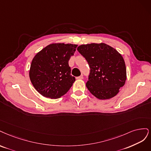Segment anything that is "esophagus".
<instances>
[{
    "label": "esophagus",
    "instance_id": "esophagus-1",
    "mask_svg": "<svg viewBox=\"0 0 151 151\" xmlns=\"http://www.w3.org/2000/svg\"><path fill=\"white\" fill-rule=\"evenodd\" d=\"M83 78V77L82 75H81V76H78V77L76 78V80H82Z\"/></svg>",
    "mask_w": 151,
    "mask_h": 151
}]
</instances>
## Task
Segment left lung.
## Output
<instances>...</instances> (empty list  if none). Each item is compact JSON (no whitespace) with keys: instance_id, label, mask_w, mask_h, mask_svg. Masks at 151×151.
Masks as SVG:
<instances>
[{"instance_id":"1","label":"left lung","mask_w":151,"mask_h":151,"mask_svg":"<svg viewBox=\"0 0 151 151\" xmlns=\"http://www.w3.org/2000/svg\"><path fill=\"white\" fill-rule=\"evenodd\" d=\"M77 50L85 58L90 68L86 88L96 98L107 100L117 95L127 79V71L121 54L105 43L79 46Z\"/></svg>"}]
</instances>
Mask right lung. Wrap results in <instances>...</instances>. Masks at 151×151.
<instances>
[{"label":"right lung","instance_id":"obj_1","mask_svg":"<svg viewBox=\"0 0 151 151\" xmlns=\"http://www.w3.org/2000/svg\"><path fill=\"white\" fill-rule=\"evenodd\" d=\"M77 45L52 43L33 58L29 78L33 86L43 96L59 99L66 94L75 81L68 61Z\"/></svg>","mask_w":151,"mask_h":151}]
</instances>
